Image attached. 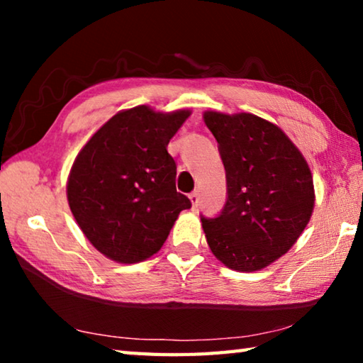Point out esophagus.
Segmentation results:
<instances>
[{
  "label": "esophagus",
  "instance_id": "obj_1",
  "mask_svg": "<svg viewBox=\"0 0 363 363\" xmlns=\"http://www.w3.org/2000/svg\"><path fill=\"white\" fill-rule=\"evenodd\" d=\"M189 199H190V201H192V208H196L199 206V201H200V195H199V192H192L189 195Z\"/></svg>",
  "mask_w": 363,
  "mask_h": 363
}]
</instances>
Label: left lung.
Segmentation results:
<instances>
[{"mask_svg": "<svg viewBox=\"0 0 363 363\" xmlns=\"http://www.w3.org/2000/svg\"><path fill=\"white\" fill-rule=\"evenodd\" d=\"M225 168L227 196L216 218H201L213 255L253 272L290 250L314 210V181L279 126L251 113L205 112Z\"/></svg>", "mask_w": 363, "mask_h": 363, "instance_id": "8db88e82", "label": "left lung"}]
</instances>
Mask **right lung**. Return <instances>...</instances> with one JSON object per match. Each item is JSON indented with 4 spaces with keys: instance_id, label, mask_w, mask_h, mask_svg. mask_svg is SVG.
Returning <instances> with one entry per match:
<instances>
[{
    "instance_id": "add662e5",
    "label": "right lung",
    "mask_w": 363,
    "mask_h": 363,
    "mask_svg": "<svg viewBox=\"0 0 363 363\" xmlns=\"http://www.w3.org/2000/svg\"><path fill=\"white\" fill-rule=\"evenodd\" d=\"M189 115L125 110L78 153L67 199L86 238L110 259L133 264L155 255L192 206L176 190V162L167 150Z\"/></svg>"
}]
</instances>
